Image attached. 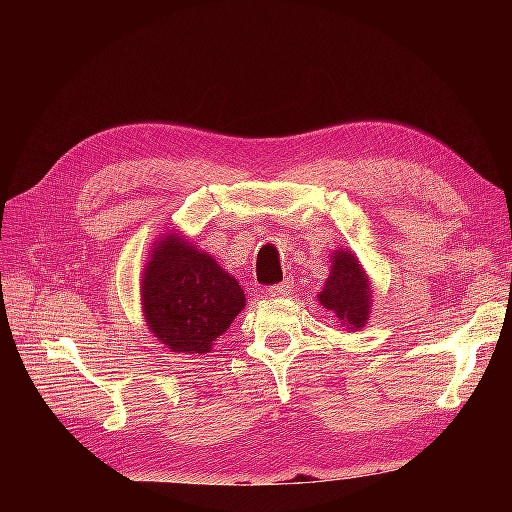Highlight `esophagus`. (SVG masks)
Listing matches in <instances>:
<instances>
[{
  "label": "esophagus",
  "mask_w": 512,
  "mask_h": 512,
  "mask_svg": "<svg viewBox=\"0 0 512 512\" xmlns=\"http://www.w3.org/2000/svg\"><path fill=\"white\" fill-rule=\"evenodd\" d=\"M290 288H292V282H290V280H284V282H280V284L269 286V288H267V294H269V297H286V294L290 292Z\"/></svg>",
  "instance_id": "obj_1"
}]
</instances>
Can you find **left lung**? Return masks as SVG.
I'll list each match as a JSON object with an SVG mask.
<instances>
[{
  "mask_svg": "<svg viewBox=\"0 0 512 512\" xmlns=\"http://www.w3.org/2000/svg\"><path fill=\"white\" fill-rule=\"evenodd\" d=\"M318 301L331 309L350 329L365 327L369 316L371 290L359 260L352 254L335 252L331 275L320 290Z\"/></svg>",
  "mask_w": 512,
  "mask_h": 512,
  "instance_id": "8db88e82",
  "label": "left lung"
}]
</instances>
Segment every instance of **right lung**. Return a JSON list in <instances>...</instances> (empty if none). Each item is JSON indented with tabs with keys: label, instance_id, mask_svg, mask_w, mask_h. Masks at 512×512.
I'll use <instances>...</instances> for the list:
<instances>
[{
	"label": "right lung",
	"instance_id": "add662e5",
	"mask_svg": "<svg viewBox=\"0 0 512 512\" xmlns=\"http://www.w3.org/2000/svg\"><path fill=\"white\" fill-rule=\"evenodd\" d=\"M245 294L209 254L166 237L156 245L143 277L147 327L173 352L203 354L230 327Z\"/></svg>",
	"mask_w": 512,
	"mask_h": 512
}]
</instances>
